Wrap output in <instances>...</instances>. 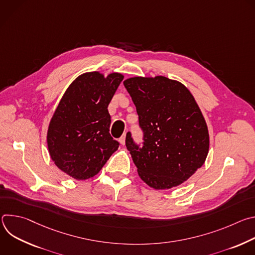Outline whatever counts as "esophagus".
<instances>
[{
	"mask_svg": "<svg viewBox=\"0 0 255 255\" xmlns=\"http://www.w3.org/2000/svg\"><path fill=\"white\" fill-rule=\"evenodd\" d=\"M125 141H126V133H124V134L119 138V142H120L122 145H125Z\"/></svg>",
	"mask_w": 255,
	"mask_h": 255,
	"instance_id": "34e87169",
	"label": "esophagus"
}]
</instances>
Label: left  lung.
I'll return each instance as SVG.
<instances>
[{"label":"left lung","instance_id":"left-lung-1","mask_svg":"<svg viewBox=\"0 0 255 255\" xmlns=\"http://www.w3.org/2000/svg\"><path fill=\"white\" fill-rule=\"evenodd\" d=\"M139 116L143 146L128 132L126 147L138 174L155 190L177 187L205 162L209 131L200 108L186 86L162 76L124 81Z\"/></svg>","mask_w":255,"mask_h":255}]
</instances>
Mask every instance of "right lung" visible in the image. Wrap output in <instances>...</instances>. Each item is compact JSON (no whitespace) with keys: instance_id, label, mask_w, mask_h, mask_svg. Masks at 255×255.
I'll list each match as a JSON object with an SVG mask.
<instances>
[{"instance_id":"1","label":"right lung","mask_w":255,"mask_h":255,"mask_svg":"<svg viewBox=\"0 0 255 255\" xmlns=\"http://www.w3.org/2000/svg\"><path fill=\"white\" fill-rule=\"evenodd\" d=\"M123 79L119 72H86L69 85L56 108L47 131L48 151L75 179L95 176L119 147L109 132L108 106Z\"/></svg>"}]
</instances>
